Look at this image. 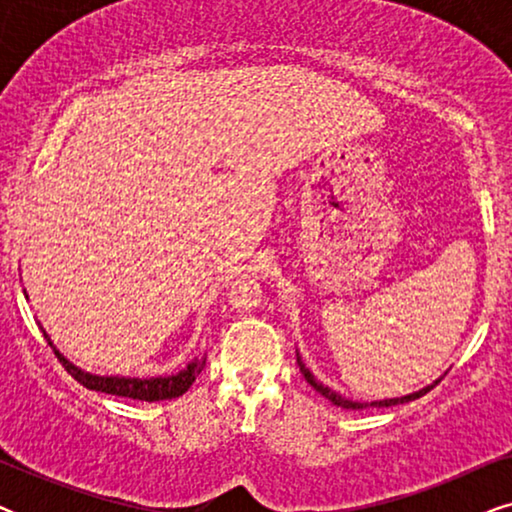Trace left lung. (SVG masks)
<instances>
[{
    "label": "left lung",
    "instance_id": "obj_1",
    "mask_svg": "<svg viewBox=\"0 0 512 512\" xmlns=\"http://www.w3.org/2000/svg\"><path fill=\"white\" fill-rule=\"evenodd\" d=\"M298 366H300V373L305 375V380L312 384L314 389L319 391L321 396H326L328 401H331L333 405H340V408H347V410H361V408H389V405H398V403H408V401H415V398H419V396H424L426 391H431L433 387H436L438 384V380L433 382V384H429V387H424V389H419V391H415V394H408V396H401V398H387V401H375V403H356V401H347V398H342L340 394H335V391H331L328 387H324V384H321L319 380H314V375L310 373V370L305 368V363L300 361V356H298Z\"/></svg>",
    "mask_w": 512,
    "mask_h": 512
}]
</instances>
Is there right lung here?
Listing matches in <instances>:
<instances>
[{"mask_svg": "<svg viewBox=\"0 0 512 512\" xmlns=\"http://www.w3.org/2000/svg\"><path fill=\"white\" fill-rule=\"evenodd\" d=\"M44 338L48 340V345L53 347V342L46 333H44ZM53 352L60 359L62 366H65L67 373L72 375L76 382L83 384L86 389L102 391V394H111V396L135 398V401H149V403L167 401V398H177L181 394H186V391L191 389V384L195 382V377L202 373V368H205V363H207V354H202V356H198V359H193L191 363H188V366L177 375L139 380V377H102V375L86 373V370L76 368L74 363H69L55 347H53Z\"/></svg>", "mask_w": 512, "mask_h": 512, "instance_id": "obj_1", "label": "right lung"}]
</instances>
